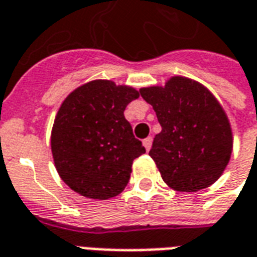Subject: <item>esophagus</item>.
<instances>
[{"label": "esophagus", "mask_w": 257, "mask_h": 257, "mask_svg": "<svg viewBox=\"0 0 257 257\" xmlns=\"http://www.w3.org/2000/svg\"><path fill=\"white\" fill-rule=\"evenodd\" d=\"M143 144H144V147H146V150H147V151H150V150H151V146H153V138L144 139Z\"/></svg>", "instance_id": "obj_1"}]
</instances>
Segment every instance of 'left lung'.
<instances>
[{"label":"left lung","mask_w":257,"mask_h":257,"mask_svg":"<svg viewBox=\"0 0 257 257\" xmlns=\"http://www.w3.org/2000/svg\"><path fill=\"white\" fill-rule=\"evenodd\" d=\"M162 131L150 157L174 191L197 192L222 176L233 151V134L222 104L207 87L182 76L140 88Z\"/></svg>","instance_id":"1"}]
</instances>
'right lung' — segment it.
Masks as SVG:
<instances>
[{
	"label": "right lung",
	"mask_w": 257,
	"mask_h": 257,
	"mask_svg": "<svg viewBox=\"0 0 257 257\" xmlns=\"http://www.w3.org/2000/svg\"><path fill=\"white\" fill-rule=\"evenodd\" d=\"M139 91L111 80L73 90L51 129V154L61 180L81 196L107 200L125 189L134 159L146 153L123 110Z\"/></svg>",
	"instance_id": "right-lung-1"
}]
</instances>
